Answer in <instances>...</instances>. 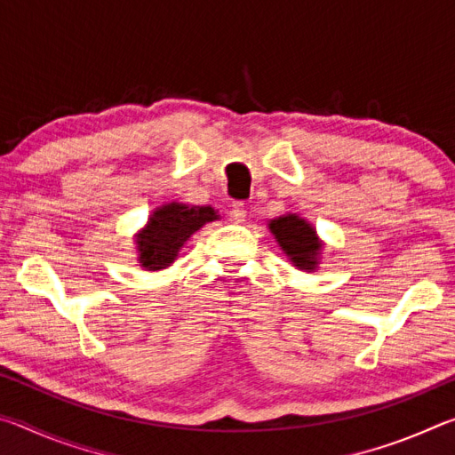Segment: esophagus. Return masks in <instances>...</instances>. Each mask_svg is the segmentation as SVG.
Returning a JSON list of instances; mask_svg holds the SVG:
<instances>
[{
  "label": "esophagus",
  "instance_id": "1",
  "mask_svg": "<svg viewBox=\"0 0 455 455\" xmlns=\"http://www.w3.org/2000/svg\"><path fill=\"white\" fill-rule=\"evenodd\" d=\"M228 217H230V220L236 222V225H241V222H244V217H246L244 204L243 203H233V204H230Z\"/></svg>",
  "mask_w": 455,
  "mask_h": 455
}]
</instances>
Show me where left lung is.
Instances as JSON below:
<instances>
[{
    "instance_id": "left-lung-1",
    "label": "left lung",
    "mask_w": 455,
    "mask_h": 455,
    "mask_svg": "<svg viewBox=\"0 0 455 455\" xmlns=\"http://www.w3.org/2000/svg\"><path fill=\"white\" fill-rule=\"evenodd\" d=\"M268 230L276 238L281 251L287 255L292 267L305 273L317 271L325 244H323L317 230L309 220L299 217L295 212H287L268 220Z\"/></svg>"
}]
</instances>
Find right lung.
Here are the masks:
<instances>
[{"label":"right lung","instance_id":"1","mask_svg":"<svg viewBox=\"0 0 455 455\" xmlns=\"http://www.w3.org/2000/svg\"><path fill=\"white\" fill-rule=\"evenodd\" d=\"M220 214L212 206L184 203H166L154 209L144 228L138 230L136 252L144 271H163L179 259L188 238L206 222L219 220Z\"/></svg>","mask_w":455,"mask_h":455}]
</instances>
